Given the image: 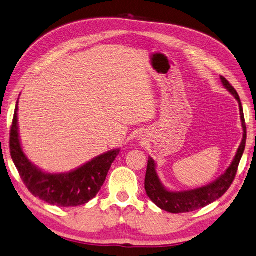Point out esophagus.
Instances as JSON below:
<instances>
[{"instance_id": "esophagus-1", "label": "esophagus", "mask_w": 256, "mask_h": 256, "mask_svg": "<svg viewBox=\"0 0 256 256\" xmlns=\"http://www.w3.org/2000/svg\"><path fill=\"white\" fill-rule=\"evenodd\" d=\"M139 139H140V138H139Z\"/></svg>"}]
</instances>
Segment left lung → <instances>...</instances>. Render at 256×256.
<instances>
[{"label": "left lung", "instance_id": "left-lung-1", "mask_svg": "<svg viewBox=\"0 0 256 256\" xmlns=\"http://www.w3.org/2000/svg\"><path fill=\"white\" fill-rule=\"evenodd\" d=\"M222 82L225 86V88L232 93L239 103L240 108V117L242 122L243 128V139L241 144L238 148L236 156L232 160V165L228 167L226 172L222 175L214 182H212L208 186H204L202 188H198L194 190L182 191V192H172L168 191L165 186L162 184L158 176L156 168H155V162L152 158H148L146 180H144V188L146 191L148 196L151 198L152 202L158 205V206L166 212H170L172 214L179 213H189L198 208H202L206 205L213 203L214 201L222 198L229 186L234 182V177L238 172V166L242 154L244 152L246 142V126L244 120V115H243V108L240 101L238 93L234 90V86L229 84V81L220 76Z\"/></svg>", "mask_w": 256, "mask_h": 256}]
</instances>
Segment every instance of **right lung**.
<instances>
[{
  "instance_id": "obj_1",
  "label": "right lung",
  "mask_w": 256,
  "mask_h": 256,
  "mask_svg": "<svg viewBox=\"0 0 256 256\" xmlns=\"http://www.w3.org/2000/svg\"><path fill=\"white\" fill-rule=\"evenodd\" d=\"M18 101L10 134V156L27 189L40 200L60 208H74L88 203L101 189L108 172L120 154L112 150L66 174H48L40 170L24 155L18 134Z\"/></svg>"
}]
</instances>
